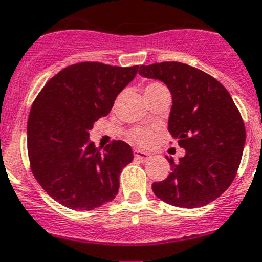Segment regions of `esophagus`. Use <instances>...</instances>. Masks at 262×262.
<instances>
[{
    "label": "esophagus",
    "mask_w": 262,
    "mask_h": 262,
    "mask_svg": "<svg viewBox=\"0 0 262 262\" xmlns=\"http://www.w3.org/2000/svg\"><path fill=\"white\" fill-rule=\"evenodd\" d=\"M134 157H136L137 159H141V161H146V159H149L151 156H150V153H146V151L136 149L134 150Z\"/></svg>",
    "instance_id": "34e87169"
}]
</instances>
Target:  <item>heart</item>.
I'll list each match as a JSON object with an SVG mask.
<instances>
[{
    "label": "heart",
    "mask_w": 262,
    "mask_h": 262,
    "mask_svg": "<svg viewBox=\"0 0 262 262\" xmlns=\"http://www.w3.org/2000/svg\"><path fill=\"white\" fill-rule=\"evenodd\" d=\"M157 88H165L162 84L159 83H149L145 88V91H149V90H157ZM130 138L138 145H146L149 144L150 140H151V132L146 130V129H136V130L132 132L130 134Z\"/></svg>",
    "instance_id": "1"
}]
</instances>
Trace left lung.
I'll return each mask as SVG.
<instances>
[{
  "mask_svg": "<svg viewBox=\"0 0 262 262\" xmlns=\"http://www.w3.org/2000/svg\"><path fill=\"white\" fill-rule=\"evenodd\" d=\"M138 74L161 80L172 97L169 132L185 157L165 181L153 183L156 196L175 207L196 208L231 186L241 162L245 126L228 91L215 77L179 62L141 66Z\"/></svg>",
  "mask_w": 262,
  "mask_h": 262,
  "instance_id": "obj_1",
  "label": "left lung"
}]
</instances>
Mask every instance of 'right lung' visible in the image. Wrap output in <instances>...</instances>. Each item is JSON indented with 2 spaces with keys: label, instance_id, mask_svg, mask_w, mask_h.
<instances>
[{
  "label": "right lung",
  "instance_id": "1",
  "mask_svg": "<svg viewBox=\"0 0 262 262\" xmlns=\"http://www.w3.org/2000/svg\"><path fill=\"white\" fill-rule=\"evenodd\" d=\"M137 71L138 66L77 63L58 72L36 96L27 121L31 171L62 206L90 211L117 195L121 170L133 161L132 147L113 141L100 151L90 130Z\"/></svg>",
  "mask_w": 262,
  "mask_h": 262
}]
</instances>
